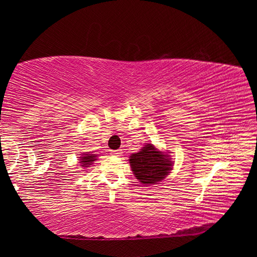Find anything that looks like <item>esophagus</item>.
Wrapping results in <instances>:
<instances>
[{"instance_id": "esophagus-1", "label": "esophagus", "mask_w": 257, "mask_h": 257, "mask_svg": "<svg viewBox=\"0 0 257 257\" xmlns=\"http://www.w3.org/2000/svg\"><path fill=\"white\" fill-rule=\"evenodd\" d=\"M112 155H114V156H120L121 154H122V151L121 150H115V151H112V153H111Z\"/></svg>"}]
</instances>
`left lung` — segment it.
<instances>
[{"mask_svg":"<svg viewBox=\"0 0 257 257\" xmlns=\"http://www.w3.org/2000/svg\"><path fill=\"white\" fill-rule=\"evenodd\" d=\"M129 163L135 177L143 185L158 184L168 176L172 168L169 155L156 150L153 144H147L139 153L130 155Z\"/></svg>","mask_w":257,"mask_h":257,"instance_id":"left-lung-1","label":"left lung"}]
</instances>
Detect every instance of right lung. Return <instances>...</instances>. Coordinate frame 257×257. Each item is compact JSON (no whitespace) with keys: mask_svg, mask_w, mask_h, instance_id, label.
Wrapping results in <instances>:
<instances>
[{"mask_svg":"<svg viewBox=\"0 0 257 257\" xmlns=\"http://www.w3.org/2000/svg\"><path fill=\"white\" fill-rule=\"evenodd\" d=\"M96 158V155L94 154H84L80 158V163H81V167H88V165L92 164Z\"/></svg>","mask_w":257,"mask_h":257,"instance_id":"obj_1","label":"right lung"}]
</instances>
